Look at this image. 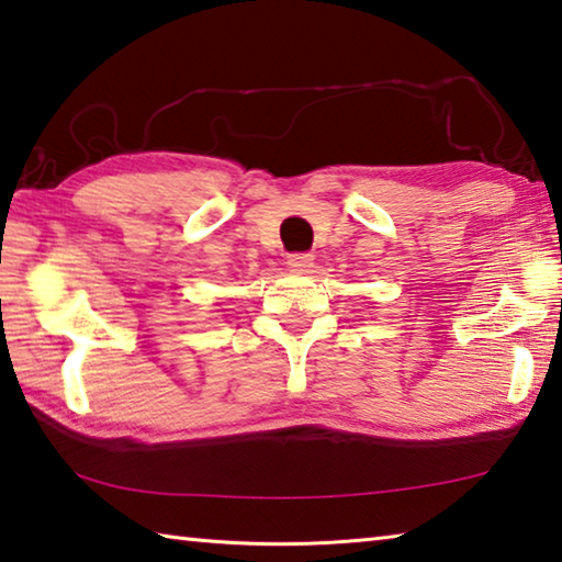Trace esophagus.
<instances>
[{"mask_svg":"<svg viewBox=\"0 0 562 562\" xmlns=\"http://www.w3.org/2000/svg\"><path fill=\"white\" fill-rule=\"evenodd\" d=\"M286 263L291 266V269H296V271H308L311 266H313V254H308V251L289 254L286 256Z\"/></svg>","mask_w":562,"mask_h":562,"instance_id":"obj_1","label":"esophagus"}]
</instances>
